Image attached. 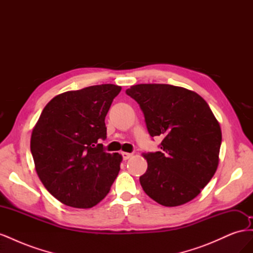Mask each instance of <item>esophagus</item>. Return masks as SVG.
Returning a JSON list of instances; mask_svg holds the SVG:
<instances>
[{
	"mask_svg": "<svg viewBox=\"0 0 253 253\" xmlns=\"http://www.w3.org/2000/svg\"><path fill=\"white\" fill-rule=\"evenodd\" d=\"M121 155H122V158H124L125 160H126V159H128L129 157L132 156V153H126V152H122L121 153Z\"/></svg>",
	"mask_w": 253,
	"mask_h": 253,
	"instance_id": "esophagus-1",
	"label": "esophagus"
}]
</instances>
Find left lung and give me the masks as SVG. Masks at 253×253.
Masks as SVG:
<instances>
[{
  "label": "left lung",
  "instance_id": "8db88e82",
  "mask_svg": "<svg viewBox=\"0 0 253 253\" xmlns=\"http://www.w3.org/2000/svg\"><path fill=\"white\" fill-rule=\"evenodd\" d=\"M126 94L140 105L150 135L163 138L162 151L142 154L143 191L166 207L192 201L219 162L221 131L210 106L195 91L170 84H137Z\"/></svg>",
  "mask_w": 253,
  "mask_h": 253
}]
</instances>
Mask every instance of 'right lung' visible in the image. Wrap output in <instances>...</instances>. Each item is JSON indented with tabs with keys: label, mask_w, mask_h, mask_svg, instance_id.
I'll return each instance as SVG.
<instances>
[{
	"label": "right lung",
	"mask_w": 253,
	"mask_h": 253,
	"mask_svg": "<svg viewBox=\"0 0 253 253\" xmlns=\"http://www.w3.org/2000/svg\"><path fill=\"white\" fill-rule=\"evenodd\" d=\"M121 90L114 84L68 90L45 105L30 138L35 169L62 204L87 209L108 195L122 156L106 153L105 116Z\"/></svg>",
	"instance_id": "obj_1"
}]
</instances>
